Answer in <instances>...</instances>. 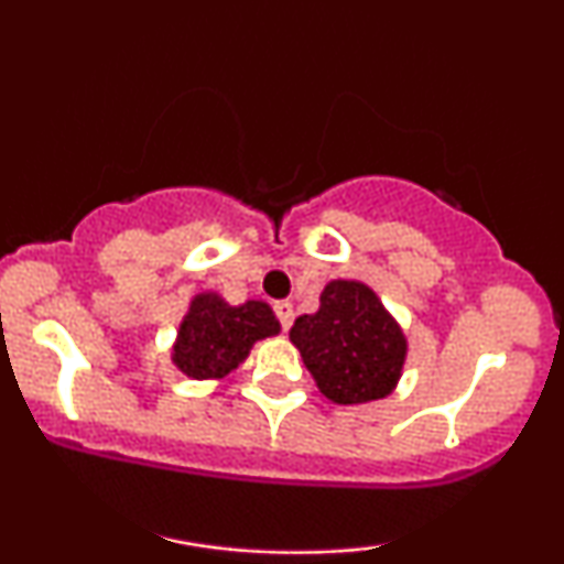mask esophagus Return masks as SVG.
<instances>
[{
    "instance_id": "1",
    "label": "esophagus",
    "mask_w": 564,
    "mask_h": 564,
    "mask_svg": "<svg viewBox=\"0 0 564 564\" xmlns=\"http://www.w3.org/2000/svg\"><path fill=\"white\" fill-rule=\"evenodd\" d=\"M273 313H275L278 323H281L283 332H289V328H291V321H294V307H291V302H275Z\"/></svg>"
}]
</instances>
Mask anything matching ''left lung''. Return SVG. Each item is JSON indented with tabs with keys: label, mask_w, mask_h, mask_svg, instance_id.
Returning <instances> with one entry per match:
<instances>
[{
	"label": "left lung",
	"mask_w": 564,
	"mask_h": 564,
	"mask_svg": "<svg viewBox=\"0 0 564 564\" xmlns=\"http://www.w3.org/2000/svg\"><path fill=\"white\" fill-rule=\"evenodd\" d=\"M289 336L321 392L339 405L390 394L405 360L398 323L371 289L355 281L328 283L318 313L296 318Z\"/></svg>",
	"instance_id": "8db88e82"
}]
</instances>
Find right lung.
I'll list each match as a JSON object with an SVG mask.
<instances>
[{
  "label": "right lung",
  "instance_id": "obj_1",
  "mask_svg": "<svg viewBox=\"0 0 564 564\" xmlns=\"http://www.w3.org/2000/svg\"><path fill=\"white\" fill-rule=\"evenodd\" d=\"M278 328L264 302L230 307L217 294H200L180 326L174 364L193 379H219L238 368L257 339L278 334Z\"/></svg>",
  "mask_w": 564,
  "mask_h": 564
}]
</instances>
